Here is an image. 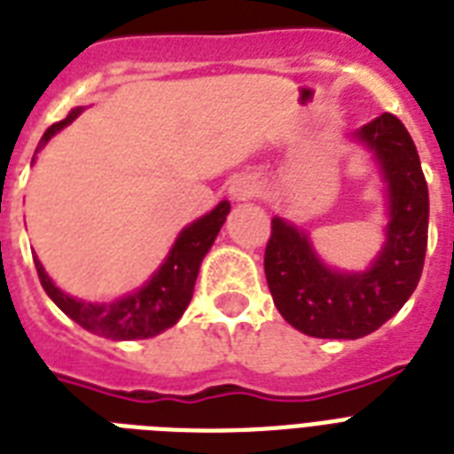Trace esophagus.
<instances>
[{
  "mask_svg": "<svg viewBox=\"0 0 454 454\" xmlns=\"http://www.w3.org/2000/svg\"><path fill=\"white\" fill-rule=\"evenodd\" d=\"M228 192L235 202H242V200H249L256 192V184L252 181V176H235L228 185Z\"/></svg>",
  "mask_w": 454,
  "mask_h": 454,
  "instance_id": "1",
  "label": "esophagus"
}]
</instances>
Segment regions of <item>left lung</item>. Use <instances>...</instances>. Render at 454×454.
<instances>
[{"label":"left lung","instance_id":"obj_1","mask_svg":"<svg viewBox=\"0 0 454 454\" xmlns=\"http://www.w3.org/2000/svg\"><path fill=\"white\" fill-rule=\"evenodd\" d=\"M353 138L372 153L384 181L388 223L384 245L363 270L332 269L310 235L273 216L263 270L280 316L317 339H360L380 330L415 292L429 235V188L408 129L391 113Z\"/></svg>","mask_w":454,"mask_h":454}]
</instances>
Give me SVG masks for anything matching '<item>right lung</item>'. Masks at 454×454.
I'll return each mask as SVG.
<instances>
[{
	"label": "right lung",
	"mask_w": 454,
	"mask_h": 454,
	"mask_svg": "<svg viewBox=\"0 0 454 454\" xmlns=\"http://www.w3.org/2000/svg\"><path fill=\"white\" fill-rule=\"evenodd\" d=\"M82 110L84 108L70 110V115L66 120L51 124L44 131L42 141H39L37 153L63 127L77 120ZM32 162H35V157H32ZM228 212H231V202L221 200L212 212L188 223L176 235L169 254L164 256V262L153 273L151 280H145L144 287H138L137 292L124 294V297L115 299V301H82V299L70 297L67 292L56 287V283L49 278L42 262L35 256V269H37L39 283H42L44 292L49 294V299L67 317H73L74 323L82 325L84 330L94 332L98 337L115 339V341L155 337L160 332L174 327L178 323V317L184 316V310L188 309L202 259L212 249Z\"/></svg>",
	"instance_id": "1"
}]
</instances>
